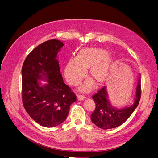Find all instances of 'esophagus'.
Wrapping results in <instances>:
<instances>
[{"instance_id": "34e87169", "label": "esophagus", "mask_w": 158, "mask_h": 158, "mask_svg": "<svg viewBox=\"0 0 158 158\" xmlns=\"http://www.w3.org/2000/svg\"><path fill=\"white\" fill-rule=\"evenodd\" d=\"M77 100L79 101H81V100H83L85 98V96H83V95H81V94H79L77 96Z\"/></svg>"}]
</instances>
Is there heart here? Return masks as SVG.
Returning a JSON list of instances; mask_svg holds the SVG:
<instances>
[{
    "mask_svg": "<svg viewBox=\"0 0 158 158\" xmlns=\"http://www.w3.org/2000/svg\"><path fill=\"white\" fill-rule=\"evenodd\" d=\"M114 65V59L106 50L94 47H85L79 49L75 58L66 62L64 73L68 83L72 86L79 85L86 75L92 78L80 87L83 93H88L93 89L94 82L98 85L104 84L108 79Z\"/></svg>",
    "mask_w": 158,
    "mask_h": 158,
    "instance_id": "heart-1",
    "label": "heart"
}]
</instances>
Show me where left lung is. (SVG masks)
<instances>
[{"label":"left lung","mask_w":158,"mask_h":158,"mask_svg":"<svg viewBox=\"0 0 158 158\" xmlns=\"http://www.w3.org/2000/svg\"><path fill=\"white\" fill-rule=\"evenodd\" d=\"M140 96L141 80L139 77L136 86L134 103L130 106L118 109L111 104L106 86H104L93 96L96 104V108L90 115L91 121L99 128L102 129H113L120 126L129 118L138 106Z\"/></svg>","instance_id":"1"}]
</instances>
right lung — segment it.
<instances>
[{
  "mask_svg": "<svg viewBox=\"0 0 158 158\" xmlns=\"http://www.w3.org/2000/svg\"><path fill=\"white\" fill-rule=\"evenodd\" d=\"M64 44L49 40L34 48L22 69V101L29 116L46 127L57 126L66 119L76 96L60 73L57 54ZM40 80L47 84L42 85Z\"/></svg>",
  "mask_w": 158,
  "mask_h": 158,
  "instance_id": "1",
  "label": "right lung"
}]
</instances>
